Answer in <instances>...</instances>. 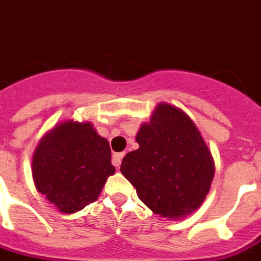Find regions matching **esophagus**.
I'll return each instance as SVG.
<instances>
[{
	"label": "esophagus",
	"mask_w": 261,
	"mask_h": 261,
	"mask_svg": "<svg viewBox=\"0 0 261 261\" xmlns=\"http://www.w3.org/2000/svg\"><path fill=\"white\" fill-rule=\"evenodd\" d=\"M124 156L123 152H114L112 154V165L118 169V167L120 166V164H122V158Z\"/></svg>",
	"instance_id": "esophagus-1"
}]
</instances>
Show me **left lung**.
<instances>
[{
  "mask_svg": "<svg viewBox=\"0 0 261 261\" xmlns=\"http://www.w3.org/2000/svg\"><path fill=\"white\" fill-rule=\"evenodd\" d=\"M120 171L155 215L181 219L200 207L215 175L212 154L185 112L161 103L137 135Z\"/></svg>",
  "mask_w": 261,
  "mask_h": 261,
  "instance_id": "obj_1",
  "label": "left lung"
}]
</instances>
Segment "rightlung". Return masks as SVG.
Here are the masks:
<instances>
[{"mask_svg": "<svg viewBox=\"0 0 261 261\" xmlns=\"http://www.w3.org/2000/svg\"><path fill=\"white\" fill-rule=\"evenodd\" d=\"M35 185L63 213H75L97 200L115 173L107 139L91 123L64 122L44 135L33 155Z\"/></svg>", "mask_w": 261, "mask_h": 261, "instance_id": "add662e5", "label": "right lung"}]
</instances>
